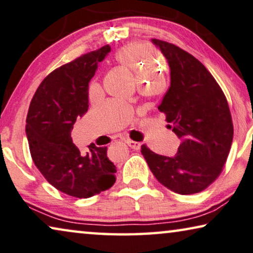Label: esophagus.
<instances>
[{
  "instance_id": "34e87169",
  "label": "esophagus",
  "mask_w": 253,
  "mask_h": 253,
  "mask_svg": "<svg viewBox=\"0 0 253 253\" xmlns=\"http://www.w3.org/2000/svg\"><path fill=\"white\" fill-rule=\"evenodd\" d=\"M126 143L129 145L130 148L134 149V150H139L140 147H141V143L138 142V141H133V140H126Z\"/></svg>"
}]
</instances>
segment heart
<instances>
[{
	"mask_svg": "<svg viewBox=\"0 0 253 253\" xmlns=\"http://www.w3.org/2000/svg\"><path fill=\"white\" fill-rule=\"evenodd\" d=\"M115 59L135 73L139 84H146L161 77L158 72V57L155 56V50L147 45L131 44L124 46L118 50ZM98 88L96 83L90 84L89 94H94Z\"/></svg>",
	"mask_w": 253,
	"mask_h": 253,
	"instance_id": "obj_1",
	"label": "heart"
}]
</instances>
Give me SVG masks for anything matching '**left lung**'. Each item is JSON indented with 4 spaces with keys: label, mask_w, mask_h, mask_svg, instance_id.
I'll use <instances>...</instances> for the list:
<instances>
[{
    "label": "left lung",
    "mask_w": 253,
    "mask_h": 253,
    "mask_svg": "<svg viewBox=\"0 0 253 253\" xmlns=\"http://www.w3.org/2000/svg\"><path fill=\"white\" fill-rule=\"evenodd\" d=\"M153 42L170 69V86L158 110L181 143L174 157L155 154L146 145L141 154L165 188L184 196L201 192L220 175L230 154L234 129L227 99L199 60L170 42Z\"/></svg>",
    "instance_id": "1"
}]
</instances>
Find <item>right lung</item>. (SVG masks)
I'll use <instances>...</instances> for the list:
<instances>
[{"label": "right lung", "instance_id": "right-lung-1", "mask_svg": "<svg viewBox=\"0 0 253 253\" xmlns=\"http://www.w3.org/2000/svg\"><path fill=\"white\" fill-rule=\"evenodd\" d=\"M111 47L84 54L49 73L33 97L26 133L35 165L49 184L68 196L89 198L115 183L116 167L107 147L89 146L83 155L72 142L78 116L88 110V84Z\"/></svg>", "mask_w": 253, "mask_h": 253}]
</instances>
